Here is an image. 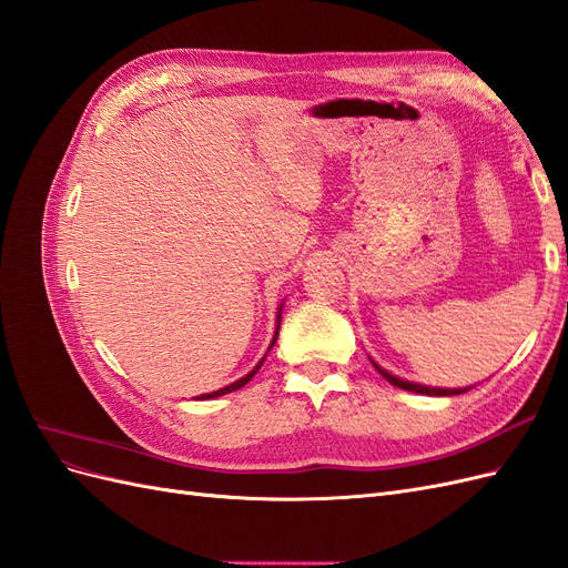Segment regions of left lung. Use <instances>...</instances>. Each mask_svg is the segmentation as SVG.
Here are the masks:
<instances>
[{"label": "left lung", "mask_w": 568, "mask_h": 568, "mask_svg": "<svg viewBox=\"0 0 568 568\" xmlns=\"http://www.w3.org/2000/svg\"><path fill=\"white\" fill-rule=\"evenodd\" d=\"M372 365H374V369L379 372L384 379L388 382V384H393V386H398V388H403V390H412V393H422V395H459V393H467L469 390V386L467 388H436V386H424V384H415V382H405V379H400V376H395V374H390V372H386L384 367H379L372 359Z\"/></svg>", "instance_id": "obj_1"}]
</instances>
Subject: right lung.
<instances>
[{
    "label": "right lung",
    "mask_w": 568,
    "mask_h": 568,
    "mask_svg": "<svg viewBox=\"0 0 568 568\" xmlns=\"http://www.w3.org/2000/svg\"><path fill=\"white\" fill-rule=\"evenodd\" d=\"M282 307H284V305H280V313H277V332H274V336H272V343H270L267 353L272 351V346H274V343H277V336H280V324H282ZM267 353L263 355L261 363H257V365H255V367H253V369H251L246 376H242V379H236L234 384H230V386H225V388H220V390H213V393H203V395H199L196 400H211V398H217V395H225V393H232V390H239V388H242V386H246V384L253 379V374L263 367V363H265Z\"/></svg>",
    "instance_id": "add662e5"
}]
</instances>
